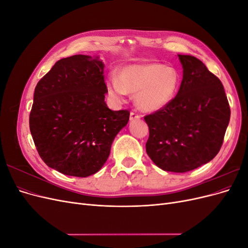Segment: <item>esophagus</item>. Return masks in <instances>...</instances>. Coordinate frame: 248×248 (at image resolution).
<instances>
[{
    "label": "esophagus",
    "instance_id": "esophagus-1",
    "mask_svg": "<svg viewBox=\"0 0 248 248\" xmlns=\"http://www.w3.org/2000/svg\"><path fill=\"white\" fill-rule=\"evenodd\" d=\"M129 119H130V121H133V120H140V116L139 114H137V112L131 111L130 112V116H129Z\"/></svg>",
    "mask_w": 248,
    "mask_h": 248
}]
</instances>
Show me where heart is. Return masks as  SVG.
<instances>
[{
	"label": "heart",
	"mask_w": 248,
	"mask_h": 248,
	"mask_svg": "<svg viewBox=\"0 0 248 248\" xmlns=\"http://www.w3.org/2000/svg\"><path fill=\"white\" fill-rule=\"evenodd\" d=\"M108 94L121 100L126 93L136 94L139 108L147 112L159 111L169 107L177 96L180 77L171 66L159 63H137L121 66L118 77L110 74L107 79Z\"/></svg>",
	"instance_id": "obj_1"
}]
</instances>
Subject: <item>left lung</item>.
I'll return each mask as SVG.
<instances>
[{
    "mask_svg": "<svg viewBox=\"0 0 248 248\" xmlns=\"http://www.w3.org/2000/svg\"><path fill=\"white\" fill-rule=\"evenodd\" d=\"M178 57L181 86L169 107L145 117L150 132L146 151L161 170L185 172L219 152L231 109L219 78L196 57Z\"/></svg>",
    "mask_w": 248,
    "mask_h": 248,
    "instance_id": "1",
    "label": "left lung"
}]
</instances>
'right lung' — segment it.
I'll return each instance as SVG.
<instances>
[{
  "mask_svg": "<svg viewBox=\"0 0 248 248\" xmlns=\"http://www.w3.org/2000/svg\"><path fill=\"white\" fill-rule=\"evenodd\" d=\"M103 70L98 56L64 58L35 88L30 131L41 159L64 175L98 171L129 121L128 110H111L104 101Z\"/></svg>",
  "mask_w": 248,
  "mask_h": 248,
  "instance_id": "1",
  "label": "right lung"
}]
</instances>
